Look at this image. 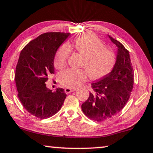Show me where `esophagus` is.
Returning a JSON list of instances; mask_svg holds the SVG:
<instances>
[{"instance_id":"34e87169","label":"esophagus","mask_w":153,"mask_h":153,"mask_svg":"<svg viewBox=\"0 0 153 153\" xmlns=\"http://www.w3.org/2000/svg\"><path fill=\"white\" fill-rule=\"evenodd\" d=\"M76 91V89H71V88H66L65 89H64V91H65L66 94H70L71 93V92Z\"/></svg>"}]
</instances>
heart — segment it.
Wrapping results in <instances>:
<instances>
[{
    "instance_id": "b5f03b06",
    "label": "heart",
    "mask_w": 153,
    "mask_h": 153,
    "mask_svg": "<svg viewBox=\"0 0 153 153\" xmlns=\"http://www.w3.org/2000/svg\"><path fill=\"white\" fill-rule=\"evenodd\" d=\"M75 51L83 57L81 66L84 69L68 68L59 75L60 82L67 87H78L87 80V73L92 79H98L109 74L116 64V56L98 37L84 35L75 40ZM71 48L68 43H64L57 51L55 59V67L60 69L67 64Z\"/></svg>"
}]
</instances>
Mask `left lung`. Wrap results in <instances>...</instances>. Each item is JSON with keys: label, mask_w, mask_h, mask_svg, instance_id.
Masks as SVG:
<instances>
[{"label": "left lung", "mask_w": 153, "mask_h": 153, "mask_svg": "<svg viewBox=\"0 0 153 153\" xmlns=\"http://www.w3.org/2000/svg\"><path fill=\"white\" fill-rule=\"evenodd\" d=\"M109 37L118 48L114 67L109 74L91 84L93 91L82 105L83 113L97 122L110 119L123 109L134 85V70L129 51L119 41Z\"/></svg>", "instance_id": "8db88e82"}]
</instances>
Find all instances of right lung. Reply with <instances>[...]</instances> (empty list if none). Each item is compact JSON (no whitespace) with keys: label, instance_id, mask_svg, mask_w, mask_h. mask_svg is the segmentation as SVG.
<instances>
[{"label":"right lung","instance_id":"1","mask_svg":"<svg viewBox=\"0 0 153 153\" xmlns=\"http://www.w3.org/2000/svg\"><path fill=\"white\" fill-rule=\"evenodd\" d=\"M69 33H46L30 42L19 56L15 71L18 97L30 114L41 119L57 113L66 97L64 90L48 89L45 82L54 74L57 49Z\"/></svg>","mask_w":153,"mask_h":153}]
</instances>
